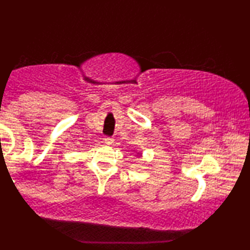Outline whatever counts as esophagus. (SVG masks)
Wrapping results in <instances>:
<instances>
[{"mask_svg": "<svg viewBox=\"0 0 250 250\" xmlns=\"http://www.w3.org/2000/svg\"><path fill=\"white\" fill-rule=\"evenodd\" d=\"M104 141L107 143V145H111V143L114 142V139L110 138V136H105V138L104 139Z\"/></svg>", "mask_w": 250, "mask_h": 250, "instance_id": "esophagus-1", "label": "esophagus"}]
</instances>
